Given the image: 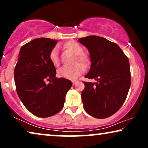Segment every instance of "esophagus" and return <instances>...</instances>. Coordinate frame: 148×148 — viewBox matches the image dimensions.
Segmentation results:
<instances>
[{"instance_id": "esophagus-1", "label": "esophagus", "mask_w": 148, "mask_h": 148, "mask_svg": "<svg viewBox=\"0 0 148 148\" xmlns=\"http://www.w3.org/2000/svg\"><path fill=\"white\" fill-rule=\"evenodd\" d=\"M72 83H73V85H75L77 83V81H75V80H73V81H72Z\"/></svg>"}]
</instances>
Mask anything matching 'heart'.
Here are the masks:
<instances>
[{"instance_id": "obj_1", "label": "heart", "mask_w": 148, "mask_h": 148, "mask_svg": "<svg viewBox=\"0 0 148 148\" xmlns=\"http://www.w3.org/2000/svg\"><path fill=\"white\" fill-rule=\"evenodd\" d=\"M64 47L76 55L75 58V65L72 66H62L58 71V75L60 77L75 79L81 75L85 71V66H88L90 63L88 56L84 53V48L75 41H69L64 44ZM49 58L53 65L58 66L60 64L58 48L55 46L50 50ZM80 62L79 63L78 62ZM84 64L83 66L82 64Z\"/></svg>"}]
</instances>
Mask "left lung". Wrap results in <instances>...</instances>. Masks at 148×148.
Returning <instances> with one entry per match:
<instances>
[{
	"label": "left lung",
	"instance_id": "1",
	"mask_svg": "<svg viewBox=\"0 0 148 148\" xmlns=\"http://www.w3.org/2000/svg\"><path fill=\"white\" fill-rule=\"evenodd\" d=\"M78 41L88 49L92 62L85 77L96 80L83 82L84 108L95 118H108L121 108L128 94L131 86L128 57L116 43L100 36H87Z\"/></svg>",
	"mask_w": 148,
	"mask_h": 148
}]
</instances>
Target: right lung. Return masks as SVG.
<instances>
[{
	"instance_id": "obj_1",
	"label": "right lung",
	"mask_w": 148,
	"mask_h": 148,
	"mask_svg": "<svg viewBox=\"0 0 148 148\" xmlns=\"http://www.w3.org/2000/svg\"><path fill=\"white\" fill-rule=\"evenodd\" d=\"M56 44V40L40 38L24 44L14 71L20 100L30 112L42 118L53 116L62 110L66 93L72 86L70 80L55 77L56 69L49 54Z\"/></svg>"
}]
</instances>
